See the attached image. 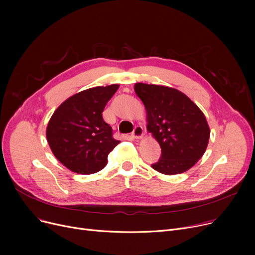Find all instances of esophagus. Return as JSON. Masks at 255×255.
Wrapping results in <instances>:
<instances>
[{"instance_id": "1", "label": "esophagus", "mask_w": 255, "mask_h": 255, "mask_svg": "<svg viewBox=\"0 0 255 255\" xmlns=\"http://www.w3.org/2000/svg\"><path fill=\"white\" fill-rule=\"evenodd\" d=\"M143 135V128L140 125H137L134 127V130L132 131L131 136L133 138H141Z\"/></svg>"}]
</instances>
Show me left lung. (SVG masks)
Segmentation results:
<instances>
[{
  "instance_id": "left-lung-1",
  "label": "left lung",
  "mask_w": 255,
  "mask_h": 255,
  "mask_svg": "<svg viewBox=\"0 0 255 255\" xmlns=\"http://www.w3.org/2000/svg\"><path fill=\"white\" fill-rule=\"evenodd\" d=\"M134 90L148 114L146 129L161 148V156L152 167L164 175L191 168L206 152L210 138L203 112L176 89L136 84Z\"/></svg>"
}]
</instances>
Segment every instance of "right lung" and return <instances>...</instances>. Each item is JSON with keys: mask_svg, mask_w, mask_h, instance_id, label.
<instances>
[{"mask_svg": "<svg viewBox=\"0 0 255 255\" xmlns=\"http://www.w3.org/2000/svg\"><path fill=\"white\" fill-rule=\"evenodd\" d=\"M119 85L79 92L64 101L51 116L46 138L59 161L70 170L90 175L101 170L120 142L102 113Z\"/></svg>", "mask_w": 255, "mask_h": 255, "instance_id": "add662e5", "label": "right lung"}]
</instances>
